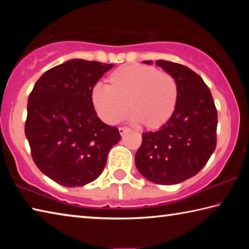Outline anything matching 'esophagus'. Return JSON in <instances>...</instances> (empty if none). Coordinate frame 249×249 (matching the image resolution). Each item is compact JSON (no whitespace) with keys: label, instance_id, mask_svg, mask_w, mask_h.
<instances>
[{"label":"esophagus","instance_id":"obj_1","mask_svg":"<svg viewBox=\"0 0 249 249\" xmlns=\"http://www.w3.org/2000/svg\"><path fill=\"white\" fill-rule=\"evenodd\" d=\"M129 130V128H127V127H120L119 128V132H120V134L122 135V136H123V135L126 133V132H128Z\"/></svg>","mask_w":249,"mask_h":249}]
</instances>
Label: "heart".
I'll use <instances>...</instances> for the list:
<instances>
[{"mask_svg":"<svg viewBox=\"0 0 249 249\" xmlns=\"http://www.w3.org/2000/svg\"><path fill=\"white\" fill-rule=\"evenodd\" d=\"M107 88L95 86L90 99L103 122L115 125L128 113L132 122L156 130L168 124L178 104V87L171 74L145 65H128L108 75Z\"/></svg>","mask_w":249,"mask_h":249,"instance_id":"heart-1","label":"heart"}]
</instances>
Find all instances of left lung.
I'll use <instances>...</instances> for the list:
<instances>
[{"mask_svg": "<svg viewBox=\"0 0 249 249\" xmlns=\"http://www.w3.org/2000/svg\"><path fill=\"white\" fill-rule=\"evenodd\" d=\"M156 65L176 80L178 104L168 124L142 133L135 165L151 182L177 184L196 176L215 150L217 111L208 86L195 71L166 60Z\"/></svg>", "mask_w": 249, "mask_h": 249, "instance_id": "8db88e82", "label": "left lung"}]
</instances>
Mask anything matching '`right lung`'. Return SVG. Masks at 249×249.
Instances as JSON below:
<instances>
[{
    "mask_svg": "<svg viewBox=\"0 0 249 249\" xmlns=\"http://www.w3.org/2000/svg\"><path fill=\"white\" fill-rule=\"evenodd\" d=\"M112 64L71 59L41 75L28 96L25 135L38 169L65 187L102 174L119 129L101 121L90 93Z\"/></svg>",
    "mask_w": 249,
    "mask_h": 249,
    "instance_id": "add662e5",
    "label": "right lung"
}]
</instances>
